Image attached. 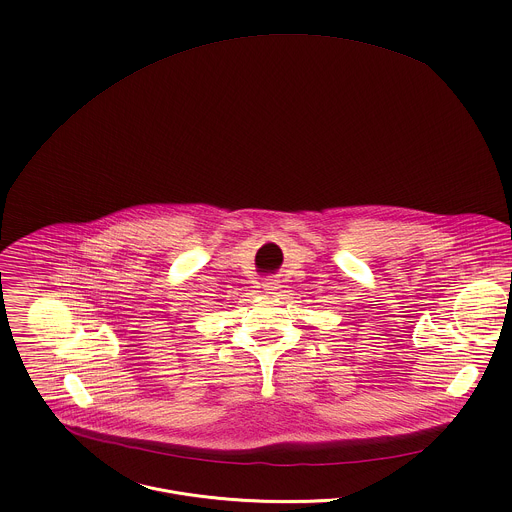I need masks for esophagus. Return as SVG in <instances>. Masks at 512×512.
Segmentation results:
<instances>
[{
  "label": "esophagus",
  "instance_id": "1",
  "mask_svg": "<svg viewBox=\"0 0 512 512\" xmlns=\"http://www.w3.org/2000/svg\"><path fill=\"white\" fill-rule=\"evenodd\" d=\"M280 290V282L278 280H268L266 284H264V292L270 293V295H276Z\"/></svg>",
  "mask_w": 512,
  "mask_h": 512
}]
</instances>
